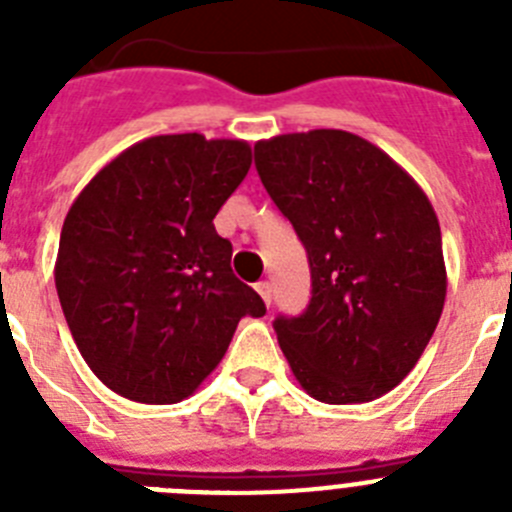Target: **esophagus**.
<instances>
[{
    "instance_id": "34e87169",
    "label": "esophagus",
    "mask_w": 512,
    "mask_h": 512,
    "mask_svg": "<svg viewBox=\"0 0 512 512\" xmlns=\"http://www.w3.org/2000/svg\"><path fill=\"white\" fill-rule=\"evenodd\" d=\"M256 292H259V295H261L264 305L269 307L271 305V284L269 282H259V284H256Z\"/></svg>"
}]
</instances>
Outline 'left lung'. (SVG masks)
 I'll list each match as a JSON object with an SVG mask.
<instances>
[{"mask_svg":"<svg viewBox=\"0 0 512 512\" xmlns=\"http://www.w3.org/2000/svg\"><path fill=\"white\" fill-rule=\"evenodd\" d=\"M253 153L310 261L307 310L274 320L289 369L328 405L377 400L413 372L446 300L431 200L382 148L346 130L274 135Z\"/></svg>","mask_w":512,"mask_h":512,"instance_id":"1","label":"left lung"}]
</instances>
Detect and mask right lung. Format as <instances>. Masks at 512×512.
I'll use <instances>...</instances> for the list:
<instances>
[{
    "label": "right lung",
    "instance_id": "add662e5",
    "mask_svg": "<svg viewBox=\"0 0 512 512\" xmlns=\"http://www.w3.org/2000/svg\"><path fill=\"white\" fill-rule=\"evenodd\" d=\"M251 169L246 140L153 135L81 189L63 220L56 289L81 356L112 392L187 400L264 300L212 225Z\"/></svg>",
    "mask_w": 512,
    "mask_h": 512
}]
</instances>
